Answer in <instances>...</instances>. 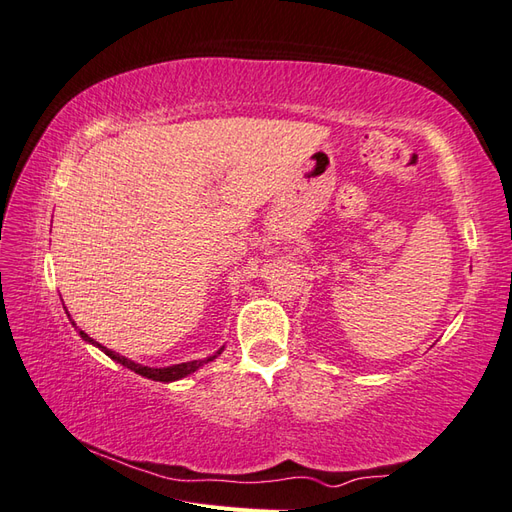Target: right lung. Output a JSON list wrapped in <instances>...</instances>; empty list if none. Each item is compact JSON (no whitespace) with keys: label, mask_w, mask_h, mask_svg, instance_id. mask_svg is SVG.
<instances>
[{"label":"right lung","mask_w":512,"mask_h":512,"mask_svg":"<svg viewBox=\"0 0 512 512\" xmlns=\"http://www.w3.org/2000/svg\"><path fill=\"white\" fill-rule=\"evenodd\" d=\"M65 312H68V310H65ZM72 325L76 328V323H74V321H72ZM79 334H81V339H83V341H88V343H92V345L99 347V350H103L107 356L112 358V361L121 363L123 367L132 369V372H136V374H140V376H145V378H149V380H158V383H173V380H180V378H184V376H189V374H193V372H198V369H200L202 365L211 363L213 358L220 356V354H222V350H224V347H220V350H217L213 356H206V358H202V361H189V363H178V365H169V367H147V365L134 363L132 358H125V356H121L118 352L107 350V347H103L101 343H96V341L92 339V336H88V334H85L83 330H79Z\"/></svg>","instance_id":"obj_1"}]
</instances>
